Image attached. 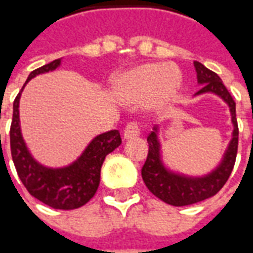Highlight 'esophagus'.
<instances>
[{
  "instance_id": "obj_1",
  "label": "esophagus",
  "mask_w": 253,
  "mask_h": 253,
  "mask_svg": "<svg viewBox=\"0 0 253 253\" xmlns=\"http://www.w3.org/2000/svg\"><path fill=\"white\" fill-rule=\"evenodd\" d=\"M139 132H141V128L138 126V123H135V122H130V123H127V126L125 127V130H123V138H125V139H131V138L138 137Z\"/></svg>"
}]
</instances>
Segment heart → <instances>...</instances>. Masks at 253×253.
I'll return each mask as SVG.
<instances>
[{
  "instance_id": "1",
  "label": "heart",
  "mask_w": 253,
  "mask_h": 253,
  "mask_svg": "<svg viewBox=\"0 0 253 253\" xmlns=\"http://www.w3.org/2000/svg\"><path fill=\"white\" fill-rule=\"evenodd\" d=\"M180 85V76L167 65H143L122 74L116 80L114 92L116 99L126 103H141L149 99L150 104L168 103Z\"/></svg>"
}]
</instances>
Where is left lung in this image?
Masks as SVG:
<instances>
[{"label":"left lung","instance_id":"left-lung-1","mask_svg":"<svg viewBox=\"0 0 253 253\" xmlns=\"http://www.w3.org/2000/svg\"><path fill=\"white\" fill-rule=\"evenodd\" d=\"M196 70L198 84L202 88L196 94L214 93L229 105L232 123H233V134L229 142L228 149L225 150L222 161L217 168L205 176H186L176 173L168 169L161 160V145H160L159 126L153 127V131L148 135L149 152L146 161L142 167V179L149 191L168 205L172 206H188L198 202L209 199L221 190L228 181L229 176L233 170L237 146H239V126L236 119V103L232 94L229 93L226 86L223 85L221 78L211 70H209L201 62H194Z\"/></svg>","mask_w":253,"mask_h":253}]
</instances>
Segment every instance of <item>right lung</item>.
Segmentation results:
<instances>
[{
  "label": "right lung",
  "mask_w": 253,
  "mask_h": 253,
  "mask_svg": "<svg viewBox=\"0 0 253 253\" xmlns=\"http://www.w3.org/2000/svg\"><path fill=\"white\" fill-rule=\"evenodd\" d=\"M59 65L61 59H55L34 70L27 78L24 86L38 74L52 72ZM21 92L14 99L10 125V152L20 180L31 195L52 209L73 210L84 206L93 198L99 188L101 165L105 156L114 152L122 143L121 134L118 130H111L94 137L83 154L67 167H44L32 157L21 135L19 116Z\"/></svg>",
  "instance_id": "right-lung-1"
}]
</instances>
